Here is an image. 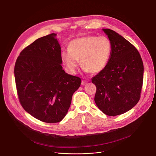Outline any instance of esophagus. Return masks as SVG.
I'll return each instance as SVG.
<instances>
[{
    "label": "esophagus",
    "instance_id": "esophagus-1",
    "mask_svg": "<svg viewBox=\"0 0 156 156\" xmlns=\"http://www.w3.org/2000/svg\"><path fill=\"white\" fill-rule=\"evenodd\" d=\"M87 83H88L87 81L82 80V81H81V85H86V84Z\"/></svg>",
    "mask_w": 156,
    "mask_h": 156
}]
</instances>
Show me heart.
Wrapping results in <instances>:
<instances>
[{"mask_svg":"<svg viewBox=\"0 0 156 156\" xmlns=\"http://www.w3.org/2000/svg\"><path fill=\"white\" fill-rule=\"evenodd\" d=\"M112 43L106 36H86L70 41L68 51L61 53V59L73 73L81 65L85 71L97 73L107 65L112 53Z\"/></svg>","mask_w":156,"mask_h":156,"instance_id":"heart-1","label":"heart"}]
</instances>
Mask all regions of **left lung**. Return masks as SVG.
Listing matches in <instances>:
<instances>
[{
    "label": "left lung",
    "instance_id": "8db88e82",
    "mask_svg": "<svg viewBox=\"0 0 156 156\" xmlns=\"http://www.w3.org/2000/svg\"><path fill=\"white\" fill-rule=\"evenodd\" d=\"M112 43L108 63L93 77L97 87L95 101L108 116L123 114L132 109L140 98L144 65L138 50L129 41L109 29H103Z\"/></svg>",
    "mask_w": 156,
    "mask_h": 156
}]
</instances>
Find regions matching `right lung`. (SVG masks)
Masks as SVG:
<instances>
[{"label":"right lung","mask_w":156,"mask_h":156,"mask_svg":"<svg viewBox=\"0 0 156 156\" xmlns=\"http://www.w3.org/2000/svg\"><path fill=\"white\" fill-rule=\"evenodd\" d=\"M56 34L43 36L25 48L17 57L14 76L17 95L30 115L49 123L64 119L81 78L63 69Z\"/></svg>","instance_id":"add662e5"}]
</instances>
